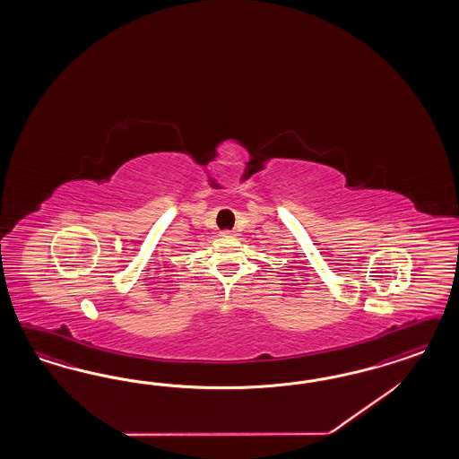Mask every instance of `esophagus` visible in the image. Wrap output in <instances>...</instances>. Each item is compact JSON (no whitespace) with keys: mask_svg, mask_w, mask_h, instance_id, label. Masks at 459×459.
I'll return each mask as SVG.
<instances>
[{"mask_svg":"<svg viewBox=\"0 0 459 459\" xmlns=\"http://www.w3.org/2000/svg\"><path fill=\"white\" fill-rule=\"evenodd\" d=\"M236 236V232L234 230H223L222 237H234Z\"/></svg>","mask_w":459,"mask_h":459,"instance_id":"1","label":"esophagus"}]
</instances>
